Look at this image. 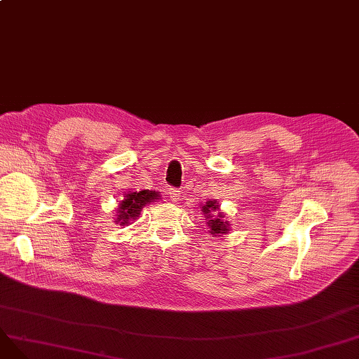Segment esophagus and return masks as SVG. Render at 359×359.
<instances>
[{
  "label": "esophagus",
  "instance_id": "esophagus-1",
  "mask_svg": "<svg viewBox=\"0 0 359 359\" xmlns=\"http://www.w3.org/2000/svg\"><path fill=\"white\" fill-rule=\"evenodd\" d=\"M167 195H168V198L172 202H177L180 199V191H177L176 187H168Z\"/></svg>",
  "mask_w": 359,
  "mask_h": 359
}]
</instances>
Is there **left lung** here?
<instances>
[{"label":"left lung","instance_id":"1","mask_svg":"<svg viewBox=\"0 0 359 359\" xmlns=\"http://www.w3.org/2000/svg\"><path fill=\"white\" fill-rule=\"evenodd\" d=\"M212 210H218V205L215 202H212V201H208L205 206H202V211L205 214H210ZM206 217L210 218L208 219V225H210V229H211V234H222V233L227 231V227H229V222L227 221L224 222L219 218H212V215H206ZM219 217H222V215L219 214Z\"/></svg>","mask_w":359,"mask_h":359}]
</instances>
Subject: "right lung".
Instances as JSON below:
<instances>
[{"instance_id":"add662e5","label":"right lung","mask_w":359,"mask_h":359,"mask_svg":"<svg viewBox=\"0 0 359 359\" xmlns=\"http://www.w3.org/2000/svg\"><path fill=\"white\" fill-rule=\"evenodd\" d=\"M154 199H158V194L153 191H140L129 194L125 198V201H122V203L119 205L118 221L122 222L121 225L126 224L130 218H137L142 210V206H145Z\"/></svg>"}]
</instances>
